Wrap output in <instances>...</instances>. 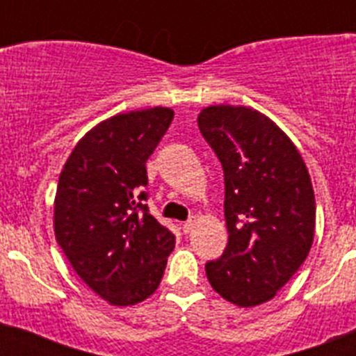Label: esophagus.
I'll use <instances>...</instances> for the list:
<instances>
[{
  "instance_id": "obj_1",
  "label": "esophagus",
  "mask_w": 356,
  "mask_h": 356,
  "mask_svg": "<svg viewBox=\"0 0 356 356\" xmlns=\"http://www.w3.org/2000/svg\"><path fill=\"white\" fill-rule=\"evenodd\" d=\"M194 226H196V217H191L188 221L184 222V232H185V234H188V232H191V229H193Z\"/></svg>"
}]
</instances>
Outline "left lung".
<instances>
[{"instance_id":"obj_1","label":"left lung","mask_w":356,"mask_h":356,"mask_svg":"<svg viewBox=\"0 0 356 356\" xmlns=\"http://www.w3.org/2000/svg\"><path fill=\"white\" fill-rule=\"evenodd\" d=\"M197 127L225 171L228 246L205 266L217 294L242 308L273 300L310 253L316 197L305 160L273 119L210 105Z\"/></svg>"}]
</instances>
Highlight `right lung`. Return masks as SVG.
I'll use <instances>...</instances> for the list:
<instances>
[{
    "mask_svg": "<svg viewBox=\"0 0 356 356\" xmlns=\"http://www.w3.org/2000/svg\"><path fill=\"white\" fill-rule=\"evenodd\" d=\"M171 108L105 119L78 140L58 178L53 228L74 273L114 307L159 289L175 235L147 212L146 160L168 131Z\"/></svg>",
    "mask_w": 356,
    "mask_h": 356,
    "instance_id": "obj_1",
    "label": "right lung"
}]
</instances>
